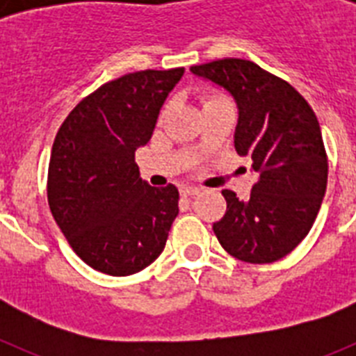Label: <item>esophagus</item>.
Instances as JSON below:
<instances>
[{
	"label": "esophagus",
	"mask_w": 356,
	"mask_h": 356,
	"mask_svg": "<svg viewBox=\"0 0 356 356\" xmlns=\"http://www.w3.org/2000/svg\"><path fill=\"white\" fill-rule=\"evenodd\" d=\"M180 193H181V196L188 197V196H197V194H200L201 191L197 187H181Z\"/></svg>",
	"instance_id": "esophagus-1"
}]
</instances>
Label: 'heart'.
<instances>
[{"label":"heart","mask_w":356,"mask_h":356,"mask_svg":"<svg viewBox=\"0 0 356 356\" xmlns=\"http://www.w3.org/2000/svg\"><path fill=\"white\" fill-rule=\"evenodd\" d=\"M213 99H221V97H212V99H209V102H213Z\"/></svg>","instance_id":"1"}]
</instances>
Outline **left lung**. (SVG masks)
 <instances>
[{
	"instance_id": "obj_1",
	"label": "left lung",
	"mask_w": 356,
	"mask_h": 356,
	"mask_svg": "<svg viewBox=\"0 0 356 356\" xmlns=\"http://www.w3.org/2000/svg\"><path fill=\"white\" fill-rule=\"evenodd\" d=\"M191 72L234 97L235 149L259 175L248 200L222 191L226 213L213 222V234L242 262L284 259L307 237L326 193L319 121L292 85L250 60L225 58L193 65Z\"/></svg>"
}]
</instances>
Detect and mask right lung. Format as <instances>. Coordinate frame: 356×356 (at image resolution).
<instances>
[{
    "label": "right lung",
    "mask_w": 356,
    "mask_h": 356,
    "mask_svg": "<svg viewBox=\"0 0 356 356\" xmlns=\"http://www.w3.org/2000/svg\"><path fill=\"white\" fill-rule=\"evenodd\" d=\"M185 69L130 72L81 99L53 143L48 203L72 251L110 276L159 259L178 216V188L151 187L135 151L149 143Z\"/></svg>",
    "instance_id": "obj_1"
}]
</instances>
